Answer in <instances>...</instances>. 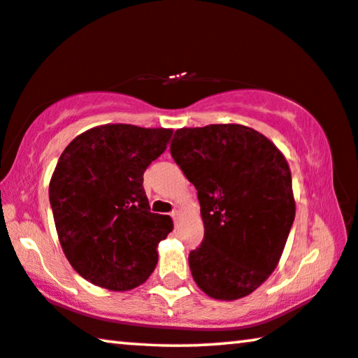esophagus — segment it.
I'll use <instances>...</instances> for the list:
<instances>
[{
	"label": "esophagus",
	"instance_id": "34e87169",
	"mask_svg": "<svg viewBox=\"0 0 358 358\" xmlns=\"http://www.w3.org/2000/svg\"><path fill=\"white\" fill-rule=\"evenodd\" d=\"M180 210H173V212L172 213H170V217H172V220H173V223L175 224H177L178 223V220H180Z\"/></svg>",
	"mask_w": 358,
	"mask_h": 358
}]
</instances>
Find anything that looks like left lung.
<instances>
[{"label":"left lung","mask_w":358,"mask_h":358,"mask_svg":"<svg viewBox=\"0 0 358 358\" xmlns=\"http://www.w3.org/2000/svg\"><path fill=\"white\" fill-rule=\"evenodd\" d=\"M170 155L197 189L203 239L189 253L192 279L210 298L250 294L275 269L294 220L287 159L241 124L178 129Z\"/></svg>","instance_id":"1"}]
</instances>
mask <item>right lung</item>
Instances as JSON below:
<instances>
[{
	"mask_svg": "<svg viewBox=\"0 0 358 358\" xmlns=\"http://www.w3.org/2000/svg\"><path fill=\"white\" fill-rule=\"evenodd\" d=\"M170 137V129L106 124L78 135L59 157L49 183L57 234L73 269L94 285L132 290L155 271L173 224L150 212L143 173Z\"/></svg>",
	"mask_w": 358,
	"mask_h": 358,
	"instance_id": "add662e5",
	"label": "right lung"
}]
</instances>
